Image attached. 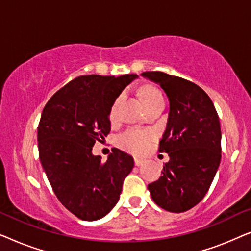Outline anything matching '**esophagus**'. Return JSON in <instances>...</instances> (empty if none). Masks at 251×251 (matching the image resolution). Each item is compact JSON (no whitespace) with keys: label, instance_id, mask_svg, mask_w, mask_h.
Instances as JSON below:
<instances>
[{"label":"esophagus","instance_id":"1","mask_svg":"<svg viewBox=\"0 0 251 251\" xmlns=\"http://www.w3.org/2000/svg\"><path fill=\"white\" fill-rule=\"evenodd\" d=\"M135 166H137V167H139V166H142L143 163H145V160L144 159H139V157H135Z\"/></svg>","mask_w":251,"mask_h":251}]
</instances>
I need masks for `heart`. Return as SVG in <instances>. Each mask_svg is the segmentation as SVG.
Returning a JSON list of instances; mask_svg holds the SVG:
<instances>
[{
    "label": "heart",
    "mask_w": 251,
    "mask_h": 251,
    "mask_svg": "<svg viewBox=\"0 0 251 251\" xmlns=\"http://www.w3.org/2000/svg\"><path fill=\"white\" fill-rule=\"evenodd\" d=\"M139 97L146 108L154 104H157V102L163 101L162 92L153 85H144L139 90ZM120 100H121V97L116 98L111 109H109V120L111 121H115L118 118ZM153 137L154 135L151 130L130 128L119 136L118 145L122 150L131 154H142L149 149Z\"/></svg>",
    "instance_id": "obj_1"
}]
</instances>
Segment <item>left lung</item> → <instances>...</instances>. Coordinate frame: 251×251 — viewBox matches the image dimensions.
<instances>
[{
	"label": "left lung",
	"mask_w": 251,
	"mask_h": 251,
	"mask_svg": "<svg viewBox=\"0 0 251 251\" xmlns=\"http://www.w3.org/2000/svg\"><path fill=\"white\" fill-rule=\"evenodd\" d=\"M160 84L170 102L159 152L169 162L162 176L149 184L153 201L164 210L184 212L204 198L222 156L219 118L209 96L193 82L163 72L142 74Z\"/></svg>",
	"instance_id": "obj_1"
}]
</instances>
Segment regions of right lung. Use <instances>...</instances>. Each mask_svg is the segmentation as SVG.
Returning a JSON list of instances; mask_svg holds the SVG:
<instances>
[{
  "label": "right lung",
  "mask_w": 251,
  "mask_h": 251,
  "mask_svg": "<svg viewBox=\"0 0 251 251\" xmlns=\"http://www.w3.org/2000/svg\"><path fill=\"white\" fill-rule=\"evenodd\" d=\"M137 74L83 75L59 89L44 106L37 128L39 156L61 204L83 221H97L118 203L133 159L118 149L106 162L92 155L111 131L109 109Z\"/></svg>",
  "instance_id": "1"
}]
</instances>
